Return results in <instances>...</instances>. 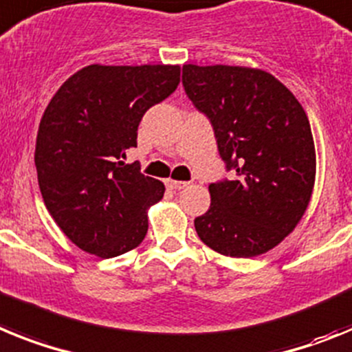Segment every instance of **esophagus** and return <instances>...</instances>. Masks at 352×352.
Wrapping results in <instances>:
<instances>
[{
  "label": "esophagus",
  "mask_w": 352,
  "mask_h": 352,
  "mask_svg": "<svg viewBox=\"0 0 352 352\" xmlns=\"http://www.w3.org/2000/svg\"><path fill=\"white\" fill-rule=\"evenodd\" d=\"M189 182H184V180H173V179H166V188L170 189H184Z\"/></svg>",
  "instance_id": "34e87169"
}]
</instances>
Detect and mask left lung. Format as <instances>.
<instances>
[{"mask_svg": "<svg viewBox=\"0 0 352 352\" xmlns=\"http://www.w3.org/2000/svg\"><path fill=\"white\" fill-rule=\"evenodd\" d=\"M186 94L210 118L218 151L235 180L209 186L197 234L232 258L267 253L298 227L316 184V145L294 94L262 69L182 67Z\"/></svg>", "mask_w": 352, "mask_h": 352, "instance_id": "1", "label": "left lung"}]
</instances>
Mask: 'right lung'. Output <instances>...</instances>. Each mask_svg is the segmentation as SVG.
<instances>
[{
  "mask_svg": "<svg viewBox=\"0 0 352 352\" xmlns=\"http://www.w3.org/2000/svg\"><path fill=\"white\" fill-rule=\"evenodd\" d=\"M180 83V65H94L70 76L47 104L35 143L38 188L72 243L100 258L142 244L161 180L125 164L145 111Z\"/></svg>",
  "mask_w": 352,
  "mask_h": 352,
  "instance_id": "obj_1",
  "label": "right lung"
}]
</instances>
